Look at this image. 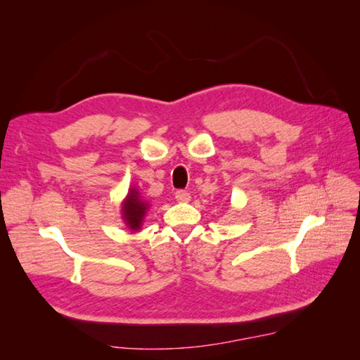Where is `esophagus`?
I'll return each instance as SVG.
<instances>
[{
  "label": "esophagus",
  "mask_w": 360,
  "mask_h": 360,
  "mask_svg": "<svg viewBox=\"0 0 360 360\" xmlns=\"http://www.w3.org/2000/svg\"><path fill=\"white\" fill-rule=\"evenodd\" d=\"M176 200L179 202H188L191 200V193L186 191H177L176 192Z\"/></svg>",
  "instance_id": "1"
}]
</instances>
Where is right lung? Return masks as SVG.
Returning a JSON list of instances; mask_svg holds the SVG:
<instances>
[{"label": "right lung", "mask_w": 360, "mask_h": 360, "mask_svg": "<svg viewBox=\"0 0 360 360\" xmlns=\"http://www.w3.org/2000/svg\"><path fill=\"white\" fill-rule=\"evenodd\" d=\"M148 207H150L148 202H146L139 197V192L135 188L129 191L127 197L122 205V214L126 225L130 228V230L132 231L139 230L141 225H143Z\"/></svg>", "instance_id": "obj_1"}]
</instances>
